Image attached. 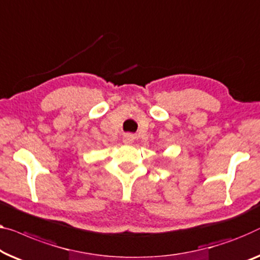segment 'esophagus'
<instances>
[{"label":"esophagus","instance_id":"34e87169","mask_svg":"<svg viewBox=\"0 0 260 260\" xmlns=\"http://www.w3.org/2000/svg\"><path fill=\"white\" fill-rule=\"evenodd\" d=\"M122 141L125 142L126 145H129V143L133 142V135L128 134V133L125 134V135H123V137H122Z\"/></svg>","mask_w":260,"mask_h":260}]
</instances>
